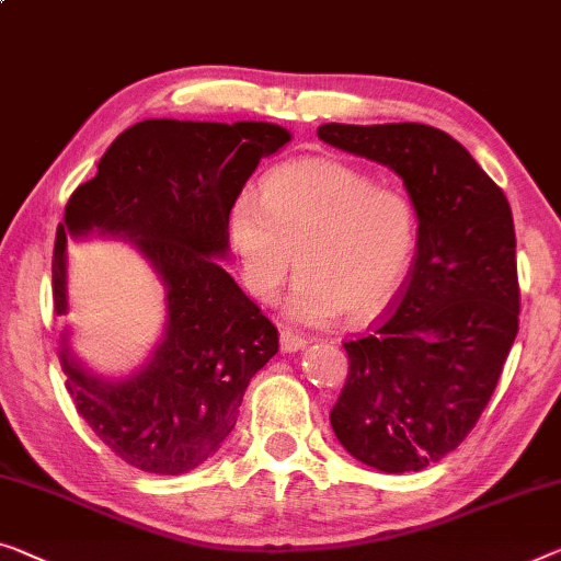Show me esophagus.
<instances>
[{"label":"esophagus","instance_id":"1","mask_svg":"<svg viewBox=\"0 0 561 561\" xmlns=\"http://www.w3.org/2000/svg\"><path fill=\"white\" fill-rule=\"evenodd\" d=\"M279 345H282V353H299V350L307 347V340L302 337V334L291 332L289 328H282Z\"/></svg>","mask_w":561,"mask_h":561}]
</instances>
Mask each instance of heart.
I'll use <instances>...</instances> for the list:
<instances>
[{"label": "heart", "instance_id": "b5f03b06", "mask_svg": "<svg viewBox=\"0 0 561 561\" xmlns=\"http://www.w3.org/2000/svg\"><path fill=\"white\" fill-rule=\"evenodd\" d=\"M417 216L411 196L355 165L314 158L264 175L259 198L244 191L229 208V239L241 282L274 302L295 262L287 299L297 322L380 312L411 266Z\"/></svg>", "mask_w": 561, "mask_h": 561}]
</instances>
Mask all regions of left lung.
Instances as JSON below:
<instances>
[{
	"instance_id": "left-lung-1",
	"label": "left lung",
	"mask_w": 561,
	"mask_h": 561,
	"mask_svg": "<svg viewBox=\"0 0 561 561\" xmlns=\"http://www.w3.org/2000/svg\"><path fill=\"white\" fill-rule=\"evenodd\" d=\"M317 136L388 165L415 206L411 277L386 314L345 342L350 373L330 423L365 466L421 471L471 433L519 332L512 206L433 125L324 123Z\"/></svg>"
}]
</instances>
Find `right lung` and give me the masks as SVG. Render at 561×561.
Masks as SVG:
<instances>
[{
    "label": "right lung",
    "instance_id": "obj_1",
    "mask_svg": "<svg viewBox=\"0 0 561 561\" xmlns=\"http://www.w3.org/2000/svg\"><path fill=\"white\" fill-rule=\"evenodd\" d=\"M274 123L156 118L123 130L75 188L53 254L55 312L67 314V239L115 237L138 249L165 287V328L148 360L103 378L62 332L67 392L125 463L179 476L229 438L249 380L277 355V328L216 262L229 252V208L264 156L289 144Z\"/></svg>",
    "mask_w": 561,
    "mask_h": 561
}]
</instances>
